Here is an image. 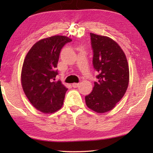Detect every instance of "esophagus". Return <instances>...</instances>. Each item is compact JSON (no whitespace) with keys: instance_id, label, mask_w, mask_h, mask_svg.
Returning <instances> with one entry per match:
<instances>
[{"instance_id":"1","label":"esophagus","mask_w":153,"mask_h":153,"mask_svg":"<svg viewBox=\"0 0 153 153\" xmlns=\"http://www.w3.org/2000/svg\"><path fill=\"white\" fill-rule=\"evenodd\" d=\"M79 85V83H74V84H72V86L74 88H77Z\"/></svg>"}]
</instances>
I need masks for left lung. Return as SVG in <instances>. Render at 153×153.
<instances>
[{
  "label": "left lung",
  "instance_id": "1",
  "mask_svg": "<svg viewBox=\"0 0 153 153\" xmlns=\"http://www.w3.org/2000/svg\"><path fill=\"white\" fill-rule=\"evenodd\" d=\"M93 65L99 74L92 92L86 96L87 107L98 113L115 107L128 88L129 78L126 56L120 46L109 37L90 33Z\"/></svg>",
  "mask_w": 153,
  "mask_h": 153
}]
</instances>
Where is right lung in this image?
<instances>
[{
  "mask_svg": "<svg viewBox=\"0 0 153 153\" xmlns=\"http://www.w3.org/2000/svg\"><path fill=\"white\" fill-rule=\"evenodd\" d=\"M72 40L64 36H53L38 41L28 51L22 69L21 82L25 96L36 109L53 113L63 105L67 88L55 81L60 52Z\"/></svg>",
  "mask_w": 153,
  "mask_h": 153,
  "instance_id": "1",
  "label": "right lung"
}]
</instances>
